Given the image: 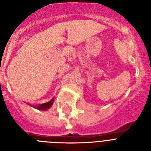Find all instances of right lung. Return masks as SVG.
Returning <instances> with one entry per match:
<instances>
[{
  "label": "right lung",
  "mask_w": 151,
  "mask_h": 151,
  "mask_svg": "<svg viewBox=\"0 0 151 151\" xmlns=\"http://www.w3.org/2000/svg\"><path fill=\"white\" fill-rule=\"evenodd\" d=\"M54 98H52V99L50 100V101H48V102L44 103V104H41L36 105V106H32V105H30V104L29 105L31 106H32V107L35 108V109H37V110H44V111H45V110H47L48 109H50V108L51 107L52 105H53V103H54Z\"/></svg>",
  "instance_id": "obj_1"
}]
</instances>
